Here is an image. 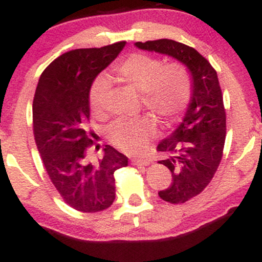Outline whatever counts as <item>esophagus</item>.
<instances>
[{
	"mask_svg": "<svg viewBox=\"0 0 262 262\" xmlns=\"http://www.w3.org/2000/svg\"><path fill=\"white\" fill-rule=\"evenodd\" d=\"M132 162H133V165H135V166H148L151 161L145 158H138V159H133Z\"/></svg>",
	"mask_w": 262,
	"mask_h": 262,
	"instance_id": "1",
	"label": "esophagus"
}]
</instances>
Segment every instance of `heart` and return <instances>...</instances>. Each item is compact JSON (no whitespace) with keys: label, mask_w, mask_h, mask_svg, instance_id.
I'll use <instances>...</instances> for the list:
<instances>
[{"label":"heart","mask_w":262,"mask_h":262,"mask_svg":"<svg viewBox=\"0 0 262 262\" xmlns=\"http://www.w3.org/2000/svg\"><path fill=\"white\" fill-rule=\"evenodd\" d=\"M121 82L141 95V101L162 123L175 121L191 101L193 81L191 73L181 62L164 65L161 59L143 53H135L114 69ZM111 82L104 75L96 77L89 91L90 106L100 112L110 91ZM154 123L149 118L116 119L107 128L114 145L127 152L144 148L154 133Z\"/></svg>","instance_id":"heart-1"}]
</instances>
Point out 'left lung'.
Listing matches in <instances>:
<instances>
[{
    "instance_id": "8db88e82",
    "label": "left lung",
    "mask_w": 262,
    "mask_h": 262,
    "mask_svg": "<svg viewBox=\"0 0 262 262\" xmlns=\"http://www.w3.org/2000/svg\"><path fill=\"white\" fill-rule=\"evenodd\" d=\"M134 45L171 56L191 73L193 89L182 122L156 148L166 156L159 164L172 173L170 187L159 196L170 203H185L207 187L223 156L227 128L217 73L196 49L179 41L159 39Z\"/></svg>"
}]
</instances>
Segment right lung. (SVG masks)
<instances>
[{"label": "right lung", "mask_w": 262, "mask_h": 262, "mask_svg": "<svg viewBox=\"0 0 262 262\" xmlns=\"http://www.w3.org/2000/svg\"><path fill=\"white\" fill-rule=\"evenodd\" d=\"M124 47L119 41L62 54L43 71L35 90L33 128L41 161L60 196L83 213L112 206L114 171L128 165L127 156L111 145L92 160L87 154L92 140L85 129L91 83Z\"/></svg>", "instance_id": "add662e5"}]
</instances>
